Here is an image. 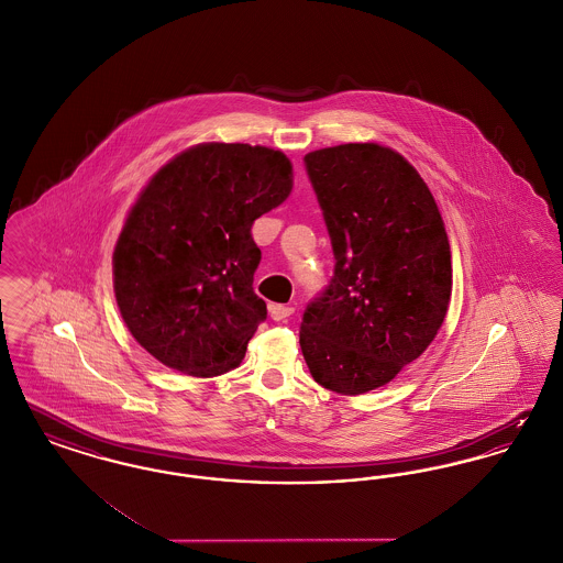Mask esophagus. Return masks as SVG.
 Listing matches in <instances>:
<instances>
[{
    "label": "esophagus",
    "instance_id": "esophagus-1",
    "mask_svg": "<svg viewBox=\"0 0 563 563\" xmlns=\"http://www.w3.org/2000/svg\"><path fill=\"white\" fill-rule=\"evenodd\" d=\"M294 306L289 303H269V317L272 321H285L294 314Z\"/></svg>",
    "mask_w": 563,
    "mask_h": 563
}]
</instances>
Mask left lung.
I'll return each instance as SVG.
<instances>
[{
  "label": "left lung",
  "mask_w": 563,
  "mask_h": 563,
  "mask_svg": "<svg viewBox=\"0 0 563 563\" xmlns=\"http://www.w3.org/2000/svg\"><path fill=\"white\" fill-rule=\"evenodd\" d=\"M303 161L335 272L303 312L299 346L314 382L354 397L429 349L452 299V251L429 186L393 147L344 143Z\"/></svg>",
  "instance_id": "obj_1"
}]
</instances>
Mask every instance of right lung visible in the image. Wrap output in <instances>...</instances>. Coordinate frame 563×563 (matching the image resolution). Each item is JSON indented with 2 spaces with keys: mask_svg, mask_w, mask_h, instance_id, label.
Masks as SVG:
<instances>
[{
  "mask_svg": "<svg viewBox=\"0 0 563 563\" xmlns=\"http://www.w3.org/2000/svg\"><path fill=\"white\" fill-rule=\"evenodd\" d=\"M294 189V164L249 143H198L139 191L113 249V294L139 346L162 365L236 369L266 301L253 291V221Z\"/></svg>",
  "mask_w": 563,
  "mask_h": 563,
  "instance_id": "obj_1",
  "label": "right lung"
}]
</instances>
